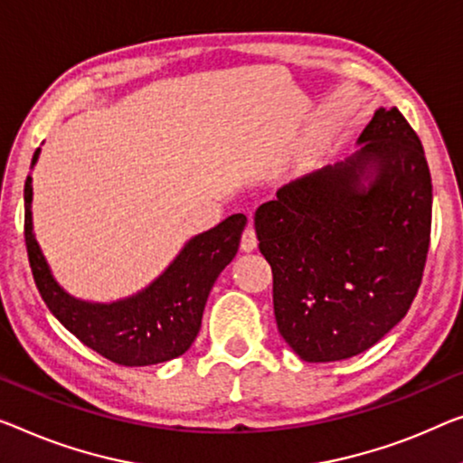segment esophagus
<instances>
[{
    "mask_svg": "<svg viewBox=\"0 0 463 463\" xmlns=\"http://www.w3.org/2000/svg\"><path fill=\"white\" fill-rule=\"evenodd\" d=\"M255 247H258V237H255V231H253V226L250 224L247 226V229L243 231V237H241V250L243 251H253Z\"/></svg>",
    "mask_w": 463,
    "mask_h": 463,
    "instance_id": "esophagus-1",
    "label": "esophagus"
}]
</instances>
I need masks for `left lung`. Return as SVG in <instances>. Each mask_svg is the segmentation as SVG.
Here are the masks:
<instances>
[{"instance_id": "8db88e82", "label": "left lung", "mask_w": 463, "mask_h": 463, "mask_svg": "<svg viewBox=\"0 0 463 463\" xmlns=\"http://www.w3.org/2000/svg\"><path fill=\"white\" fill-rule=\"evenodd\" d=\"M357 145L255 212L276 324L306 362L370 349L403 320L422 280L432 220L422 143L397 108H378Z\"/></svg>"}]
</instances>
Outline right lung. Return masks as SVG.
Masks as SVG:
<instances>
[{"instance_id": "add662e5", "label": "right lung", "mask_w": 463, "mask_h": 463, "mask_svg": "<svg viewBox=\"0 0 463 463\" xmlns=\"http://www.w3.org/2000/svg\"><path fill=\"white\" fill-rule=\"evenodd\" d=\"M34 151L31 168L39 160ZM33 176L24 183V239L31 270L50 312L87 347L120 365H154L183 355L202 328L213 282L231 264L247 224L232 213L218 226L189 239L154 282L112 303L72 298L53 279L33 232Z\"/></svg>"}]
</instances>
